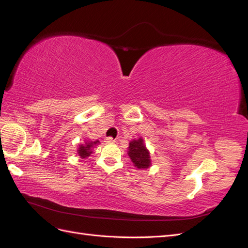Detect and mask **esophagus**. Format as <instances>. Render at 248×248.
<instances>
[{"instance_id": "34e87169", "label": "esophagus", "mask_w": 248, "mask_h": 248, "mask_svg": "<svg viewBox=\"0 0 248 248\" xmlns=\"http://www.w3.org/2000/svg\"><path fill=\"white\" fill-rule=\"evenodd\" d=\"M104 141L107 142V144H114V142L116 141L112 138H107L106 140H104Z\"/></svg>"}]
</instances>
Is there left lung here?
<instances>
[{
	"instance_id": "left-lung-1",
	"label": "left lung",
	"mask_w": 248,
	"mask_h": 248,
	"mask_svg": "<svg viewBox=\"0 0 248 248\" xmlns=\"http://www.w3.org/2000/svg\"><path fill=\"white\" fill-rule=\"evenodd\" d=\"M133 166L139 170H146L152 166L150 151L147 149L142 138L132 140L129 142L128 151H127Z\"/></svg>"
}]
</instances>
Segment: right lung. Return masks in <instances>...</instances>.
<instances>
[{
	"label": "right lung",
	"mask_w": 248,
	"mask_h": 248,
	"mask_svg": "<svg viewBox=\"0 0 248 248\" xmlns=\"http://www.w3.org/2000/svg\"><path fill=\"white\" fill-rule=\"evenodd\" d=\"M99 144V140H85L84 144H79L78 149L77 150L78 155L79 156V158L81 159H86L87 157H89L93 153V149Z\"/></svg>",
	"instance_id": "obj_1"
}]
</instances>
